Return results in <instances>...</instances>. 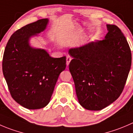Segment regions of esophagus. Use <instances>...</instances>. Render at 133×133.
<instances>
[{
    "label": "esophagus",
    "mask_w": 133,
    "mask_h": 133,
    "mask_svg": "<svg viewBox=\"0 0 133 133\" xmlns=\"http://www.w3.org/2000/svg\"><path fill=\"white\" fill-rule=\"evenodd\" d=\"M71 57L70 56H67L66 57V65H69V63H70L71 60Z\"/></svg>",
    "instance_id": "esophagus-1"
}]
</instances>
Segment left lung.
<instances>
[{
  "label": "left lung",
  "instance_id": "obj_1",
  "mask_svg": "<svg viewBox=\"0 0 133 133\" xmlns=\"http://www.w3.org/2000/svg\"><path fill=\"white\" fill-rule=\"evenodd\" d=\"M105 39L71 48L69 69L80 105L100 110L115 101L123 90L131 66V52L121 30L107 24Z\"/></svg>",
  "mask_w": 133,
  "mask_h": 133
}]
</instances>
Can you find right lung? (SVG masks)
I'll return each mask as SVG.
<instances>
[{
  "label": "right lung",
  "mask_w": 133,
  "mask_h": 133,
  "mask_svg": "<svg viewBox=\"0 0 133 133\" xmlns=\"http://www.w3.org/2000/svg\"><path fill=\"white\" fill-rule=\"evenodd\" d=\"M48 23V19H42L17 30L4 52L2 71L10 94L17 103L30 110L48 105L66 67L65 56L52 58L45 49L30 45V38L43 32Z\"/></svg>",
  "instance_id": "right-lung-1"
}]
</instances>
